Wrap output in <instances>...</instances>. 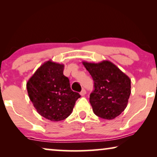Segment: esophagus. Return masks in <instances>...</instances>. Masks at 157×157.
<instances>
[{"label":"esophagus","instance_id":"obj_1","mask_svg":"<svg viewBox=\"0 0 157 157\" xmlns=\"http://www.w3.org/2000/svg\"><path fill=\"white\" fill-rule=\"evenodd\" d=\"M86 91L85 89H82V90H81V91L80 92L81 96H82L86 95Z\"/></svg>","mask_w":157,"mask_h":157}]
</instances>
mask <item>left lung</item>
<instances>
[{"label": "left lung", "mask_w": 157, "mask_h": 157, "mask_svg": "<svg viewBox=\"0 0 157 157\" xmlns=\"http://www.w3.org/2000/svg\"><path fill=\"white\" fill-rule=\"evenodd\" d=\"M83 64L94 81L90 94L94 113L102 119L111 120L126 108L131 94V80L115 64L109 61Z\"/></svg>", "instance_id": "obj_1"}]
</instances>
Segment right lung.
<instances>
[{"label":"right lung","mask_w":157,"mask_h":157,"mask_svg":"<svg viewBox=\"0 0 157 157\" xmlns=\"http://www.w3.org/2000/svg\"><path fill=\"white\" fill-rule=\"evenodd\" d=\"M63 69V64L49 60L36 71L26 83L28 94L36 111L51 121L66 119L81 97L71 89Z\"/></svg>","instance_id":"add662e5"}]
</instances>
